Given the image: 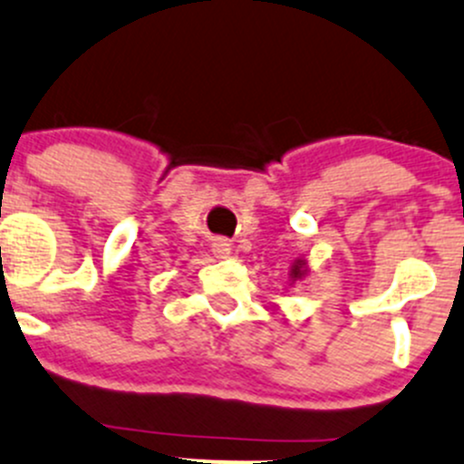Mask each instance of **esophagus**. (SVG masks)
Masks as SVG:
<instances>
[{
    "instance_id": "esophagus-1",
    "label": "esophagus",
    "mask_w": 464,
    "mask_h": 464,
    "mask_svg": "<svg viewBox=\"0 0 464 464\" xmlns=\"http://www.w3.org/2000/svg\"><path fill=\"white\" fill-rule=\"evenodd\" d=\"M212 252L218 256V259H226V256L230 255V243H227L226 238H217L212 246Z\"/></svg>"
}]
</instances>
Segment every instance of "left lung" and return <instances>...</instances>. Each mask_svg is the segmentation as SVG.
<instances>
[{
    "label": "left lung",
    "mask_w": 464,
    "mask_h": 464,
    "mask_svg": "<svg viewBox=\"0 0 464 464\" xmlns=\"http://www.w3.org/2000/svg\"><path fill=\"white\" fill-rule=\"evenodd\" d=\"M309 275V264H306V259H295L291 264V273H288V277H291V284H295L297 279L306 277Z\"/></svg>",
    "instance_id": "8db88e82"
}]
</instances>
